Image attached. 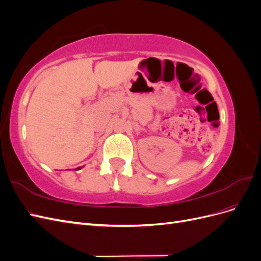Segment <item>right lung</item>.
<instances>
[{
  "label": "right lung",
  "instance_id": "1",
  "mask_svg": "<svg viewBox=\"0 0 261 261\" xmlns=\"http://www.w3.org/2000/svg\"><path fill=\"white\" fill-rule=\"evenodd\" d=\"M78 169H80V168H77V169H76V170H78Z\"/></svg>",
  "mask_w": 261,
  "mask_h": 261
}]
</instances>
